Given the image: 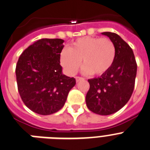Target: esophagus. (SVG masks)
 I'll return each instance as SVG.
<instances>
[{"label":"esophagus","instance_id":"1","mask_svg":"<svg viewBox=\"0 0 150 150\" xmlns=\"http://www.w3.org/2000/svg\"><path fill=\"white\" fill-rule=\"evenodd\" d=\"M84 79V78L81 77V76H76V81L77 82H79V81H81V80H83Z\"/></svg>","mask_w":150,"mask_h":150}]
</instances>
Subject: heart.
I'll list each match as a JSON object with an SVG mask.
<instances>
[{
    "label": "heart",
    "instance_id": "b5f03b06",
    "mask_svg": "<svg viewBox=\"0 0 150 150\" xmlns=\"http://www.w3.org/2000/svg\"><path fill=\"white\" fill-rule=\"evenodd\" d=\"M116 46L111 40L100 37H83L73 42L61 52L62 65L71 75L82 65L83 72L102 75L109 71L116 59Z\"/></svg>",
    "mask_w": 150,
    "mask_h": 150
}]
</instances>
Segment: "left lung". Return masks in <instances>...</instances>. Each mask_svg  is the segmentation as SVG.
I'll return each instance as SVG.
<instances>
[{
  "label": "left lung",
  "instance_id": "8db88e82",
  "mask_svg": "<svg viewBox=\"0 0 150 150\" xmlns=\"http://www.w3.org/2000/svg\"><path fill=\"white\" fill-rule=\"evenodd\" d=\"M113 42L116 54L110 70L100 77L88 79L87 107L96 114L107 116L122 108L133 93L137 63L129 45L115 33L103 32Z\"/></svg>",
  "mask_w": 150,
  "mask_h": 150
}]
</instances>
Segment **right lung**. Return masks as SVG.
Masks as SVG:
<instances>
[{
  "instance_id": "right-lung-1",
  "label": "right lung",
  "mask_w": 150,
  "mask_h": 150,
  "mask_svg": "<svg viewBox=\"0 0 150 150\" xmlns=\"http://www.w3.org/2000/svg\"><path fill=\"white\" fill-rule=\"evenodd\" d=\"M62 39L43 38L28 46L19 56L17 86L21 98L30 110L50 115L63 107L76 79L62 74Z\"/></svg>"
}]
</instances>
